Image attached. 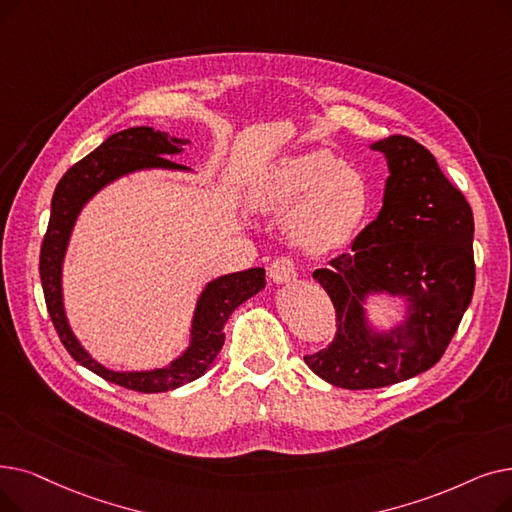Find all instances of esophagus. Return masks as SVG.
<instances>
[{"instance_id": "esophagus-1", "label": "esophagus", "mask_w": 512, "mask_h": 512, "mask_svg": "<svg viewBox=\"0 0 512 512\" xmlns=\"http://www.w3.org/2000/svg\"><path fill=\"white\" fill-rule=\"evenodd\" d=\"M270 278L274 282H291L297 278L295 261L291 257H278L270 263Z\"/></svg>"}]
</instances>
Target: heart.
<instances>
[{
    "mask_svg": "<svg viewBox=\"0 0 512 512\" xmlns=\"http://www.w3.org/2000/svg\"><path fill=\"white\" fill-rule=\"evenodd\" d=\"M257 211L282 215L286 232L307 253L339 249L362 228L372 192L368 180L326 150L286 157L265 171L253 186Z\"/></svg>",
    "mask_w": 512,
    "mask_h": 512,
    "instance_id": "1",
    "label": "heart"
}]
</instances>
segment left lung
<instances>
[{
    "instance_id": "1",
    "label": "left lung",
    "mask_w": 512,
    "mask_h": 512,
    "mask_svg": "<svg viewBox=\"0 0 512 512\" xmlns=\"http://www.w3.org/2000/svg\"><path fill=\"white\" fill-rule=\"evenodd\" d=\"M387 154L383 209L314 278L335 305L337 332L305 364L341 389H379L433 368L475 291L473 211L433 154L408 136L372 146ZM387 290L411 301L409 322L385 338L363 324L361 299Z\"/></svg>"
}]
</instances>
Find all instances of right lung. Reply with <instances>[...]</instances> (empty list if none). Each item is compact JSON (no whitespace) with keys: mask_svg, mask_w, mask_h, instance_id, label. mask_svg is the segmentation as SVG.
Here are the masks:
<instances>
[{"mask_svg":"<svg viewBox=\"0 0 512 512\" xmlns=\"http://www.w3.org/2000/svg\"><path fill=\"white\" fill-rule=\"evenodd\" d=\"M188 140L169 136L167 131H154L152 127H131L119 133H113L106 142H102L94 152L85 159L75 163L62 175L54 196H52V213L50 224L41 242L39 253V276L46 297L48 314L58 332L60 343L73 355V360L102 376L104 381L115 383L119 387L138 391V393H163L182 387L190 381L203 376L207 368L217 358V353L224 345V324L232 316V311L257 295L265 286V270L251 268L236 272L224 278L213 280L196 307L194 326H192V345L175 360L169 368L152 370V372H113L100 366L96 360L85 353L77 343L73 332L66 324L62 309L60 293V265L64 257L66 242H69L71 228L83 203L94 192L115 177L142 167H171L182 169L169 161L165 154L180 152L182 144Z\"/></svg>","mask_w":512,"mask_h":512,"instance_id":"add662e5","label":"right lung"}]
</instances>
